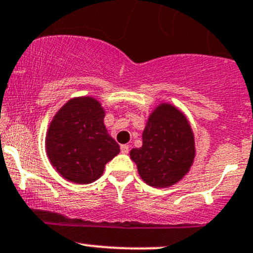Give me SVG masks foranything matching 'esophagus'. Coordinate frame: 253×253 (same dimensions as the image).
Listing matches in <instances>:
<instances>
[{"instance_id": "34e87169", "label": "esophagus", "mask_w": 253, "mask_h": 253, "mask_svg": "<svg viewBox=\"0 0 253 253\" xmlns=\"http://www.w3.org/2000/svg\"><path fill=\"white\" fill-rule=\"evenodd\" d=\"M121 152L122 154H128L129 152V145L125 144V145H121Z\"/></svg>"}]
</instances>
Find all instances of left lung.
Returning <instances> with one entry per match:
<instances>
[{
  "label": "left lung",
  "instance_id": "obj_1",
  "mask_svg": "<svg viewBox=\"0 0 253 253\" xmlns=\"http://www.w3.org/2000/svg\"><path fill=\"white\" fill-rule=\"evenodd\" d=\"M194 152L193 133L184 114L173 105L161 104L149 118L143 146L129 155L146 184L168 187L187 173Z\"/></svg>",
  "mask_w": 253,
  "mask_h": 253
}]
</instances>
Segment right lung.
I'll use <instances>...</instances> for the list:
<instances>
[{"instance_id": "right-lung-1", "label": "right lung", "mask_w": 253, "mask_h": 253, "mask_svg": "<svg viewBox=\"0 0 253 253\" xmlns=\"http://www.w3.org/2000/svg\"><path fill=\"white\" fill-rule=\"evenodd\" d=\"M104 110L92 97L68 101L57 112L46 134V152L51 165L65 179L90 184L120 152L108 134Z\"/></svg>"}]
</instances>
